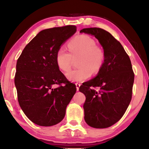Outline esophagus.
<instances>
[{"label": "esophagus", "mask_w": 149, "mask_h": 149, "mask_svg": "<svg viewBox=\"0 0 149 149\" xmlns=\"http://www.w3.org/2000/svg\"><path fill=\"white\" fill-rule=\"evenodd\" d=\"M75 85H76L77 90V91H79V87L81 86V84L79 83H75Z\"/></svg>", "instance_id": "esophagus-1"}]
</instances>
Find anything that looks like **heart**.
Instances as JSON below:
<instances>
[{"label":"heart","instance_id":"1","mask_svg":"<svg viewBox=\"0 0 149 149\" xmlns=\"http://www.w3.org/2000/svg\"><path fill=\"white\" fill-rule=\"evenodd\" d=\"M69 53L64 47L57 49L55 61L57 66L64 72L70 68L72 59L77 58L78 68L66 73V77L74 82H82L97 74L103 65L105 54L103 49L95 44L94 39L86 35L75 37L68 44Z\"/></svg>","mask_w":149,"mask_h":149}]
</instances>
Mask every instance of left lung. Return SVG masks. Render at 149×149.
<instances>
[{
	"mask_svg": "<svg viewBox=\"0 0 149 149\" xmlns=\"http://www.w3.org/2000/svg\"><path fill=\"white\" fill-rule=\"evenodd\" d=\"M80 32L93 35L105 54L97 76L79 87L86 96L83 104L86 123L104 129L117 123L126 112L132 100L134 74L129 55L109 32L100 28H84Z\"/></svg>",
	"mask_w": 149,
	"mask_h": 149,
	"instance_id": "left-lung-1",
	"label": "left lung"
}]
</instances>
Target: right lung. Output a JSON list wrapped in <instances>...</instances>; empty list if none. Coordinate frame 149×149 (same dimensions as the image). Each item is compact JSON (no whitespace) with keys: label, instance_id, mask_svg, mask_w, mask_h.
I'll return each mask as SVG.
<instances>
[{"label":"right lung","instance_id":"right-lung-1","mask_svg":"<svg viewBox=\"0 0 149 149\" xmlns=\"http://www.w3.org/2000/svg\"><path fill=\"white\" fill-rule=\"evenodd\" d=\"M76 30V26L68 25L40 31L17 60L15 84L19 105L28 118L40 126L62 121L76 92L75 84L67 79L55 61L57 49ZM54 84L58 86L53 89Z\"/></svg>","mask_w":149,"mask_h":149}]
</instances>
